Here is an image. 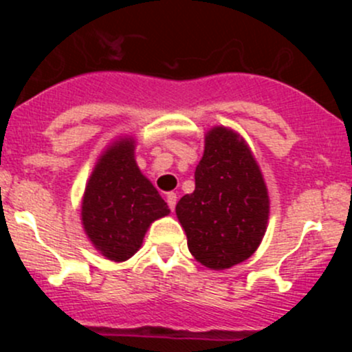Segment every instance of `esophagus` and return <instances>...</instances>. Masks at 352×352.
Segmentation results:
<instances>
[{
  "instance_id": "1",
  "label": "esophagus",
  "mask_w": 352,
  "mask_h": 352,
  "mask_svg": "<svg viewBox=\"0 0 352 352\" xmlns=\"http://www.w3.org/2000/svg\"><path fill=\"white\" fill-rule=\"evenodd\" d=\"M166 202H168V206H170V209H175V204H177V194H173V192H168L166 194Z\"/></svg>"
}]
</instances>
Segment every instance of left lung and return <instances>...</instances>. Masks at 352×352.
<instances>
[{
	"instance_id": "obj_1",
	"label": "left lung",
	"mask_w": 352,
	"mask_h": 352,
	"mask_svg": "<svg viewBox=\"0 0 352 352\" xmlns=\"http://www.w3.org/2000/svg\"><path fill=\"white\" fill-rule=\"evenodd\" d=\"M194 177L196 189L175 208L190 254L214 271L247 261L269 219L267 187L248 144L233 129L212 127Z\"/></svg>"
}]
</instances>
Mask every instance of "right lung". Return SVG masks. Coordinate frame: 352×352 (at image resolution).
I'll return each instance as SVG.
<instances>
[{
  "instance_id": "1",
  "label": "right lung",
  "mask_w": 352,
  "mask_h": 352,
  "mask_svg": "<svg viewBox=\"0 0 352 352\" xmlns=\"http://www.w3.org/2000/svg\"><path fill=\"white\" fill-rule=\"evenodd\" d=\"M170 212L134 160L133 138H119L100 155L81 202L88 240L104 257L124 262L140 250L155 219Z\"/></svg>"
}]
</instances>
